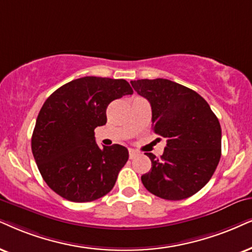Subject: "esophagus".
<instances>
[{
  "mask_svg": "<svg viewBox=\"0 0 252 252\" xmlns=\"http://www.w3.org/2000/svg\"><path fill=\"white\" fill-rule=\"evenodd\" d=\"M137 155H138V152L135 151V150H132V149H130V150H129V157H130V159L135 158Z\"/></svg>",
  "mask_w": 252,
  "mask_h": 252,
  "instance_id": "34e87169",
  "label": "esophagus"
}]
</instances>
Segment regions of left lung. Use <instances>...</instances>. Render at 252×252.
<instances>
[{"mask_svg":"<svg viewBox=\"0 0 252 252\" xmlns=\"http://www.w3.org/2000/svg\"><path fill=\"white\" fill-rule=\"evenodd\" d=\"M151 104L152 129L166 138L160 158L146 154L151 170L142 176L150 193L183 200L199 192L221 158V126L209 104L192 89L167 79L130 81Z\"/></svg>","mask_w":252,"mask_h":252,"instance_id":"left-lung-1","label":"left lung"}]
</instances>
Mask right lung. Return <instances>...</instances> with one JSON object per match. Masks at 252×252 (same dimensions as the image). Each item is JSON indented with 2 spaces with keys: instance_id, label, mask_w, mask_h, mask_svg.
<instances>
[{
  "instance_id": "obj_1",
  "label": "right lung",
  "mask_w": 252,
  "mask_h": 252,
  "mask_svg": "<svg viewBox=\"0 0 252 252\" xmlns=\"http://www.w3.org/2000/svg\"><path fill=\"white\" fill-rule=\"evenodd\" d=\"M123 79L84 76L67 82L44 102L31 149L47 186L63 199L89 202L113 189L129 158L120 144L98 148L94 129L107 123L108 104L132 94Z\"/></svg>"
}]
</instances>
